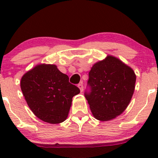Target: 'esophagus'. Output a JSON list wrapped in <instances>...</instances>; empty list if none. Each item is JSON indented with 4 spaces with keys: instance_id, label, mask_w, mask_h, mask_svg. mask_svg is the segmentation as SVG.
Masks as SVG:
<instances>
[{
    "instance_id": "34e87169",
    "label": "esophagus",
    "mask_w": 158,
    "mask_h": 158,
    "mask_svg": "<svg viewBox=\"0 0 158 158\" xmlns=\"http://www.w3.org/2000/svg\"><path fill=\"white\" fill-rule=\"evenodd\" d=\"M78 88H79V90H80L81 92L83 91V85L82 83H80V84L78 85Z\"/></svg>"
}]
</instances>
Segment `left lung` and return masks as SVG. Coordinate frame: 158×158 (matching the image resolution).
Masks as SVG:
<instances>
[{
    "mask_svg": "<svg viewBox=\"0 0 158 158\" xmlns=\"http://www.w3.org/2000/svg\"><path fill=\"white\" fill-rule=\"evenodd\" d=\"M133 69L118 58L108 55L95 63L89 72L90 93H85L93 116L109 121L120 115L129 105L135 88Z\"/></svg>",
    "mask_w": 158,
    "mask_h": 158,
    "instance_id": "8db88e82",
    "label": "left lung"
}]
</instances>
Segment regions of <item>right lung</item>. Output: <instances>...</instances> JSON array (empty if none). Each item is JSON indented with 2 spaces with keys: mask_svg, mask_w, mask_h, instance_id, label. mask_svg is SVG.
Instances as JSON below:
<instances>
[{
  "mask_svg": "<svg viewBox=\"0 0 158 158\" xmlns=\"http://www.w3.org/2000/svg\"><path fill=\"white\" fill-rule=\"evenodd\" d=\"M21 88L25 100L38 118L58 124L68 118L73 97L80 93L68 75L56 64H39L23 74Z\"/></svg>",
  "mask_w": 158,
  "mask_h": 158,
  "instance_id": "add662e5",
  "label": "right lung"
}]
</instances>
